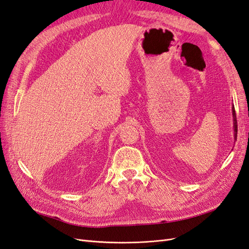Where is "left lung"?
<instances>
[{"label":"left lung","instance_id":"left-lung-1","mask_svg":"<svg viewBox=\"0 0 249 249\" xmlns=\"http://www.w3.org/2000/svg\"><path fill=\"white\" fill-rule=\"evenodd\" d=\"M232 118H233V137H235V140H237V132H238V125H237V117H236V111L235 108L232 107Z\"/></svg>","mask_w":249,"mask_h":249}]
</instances>
